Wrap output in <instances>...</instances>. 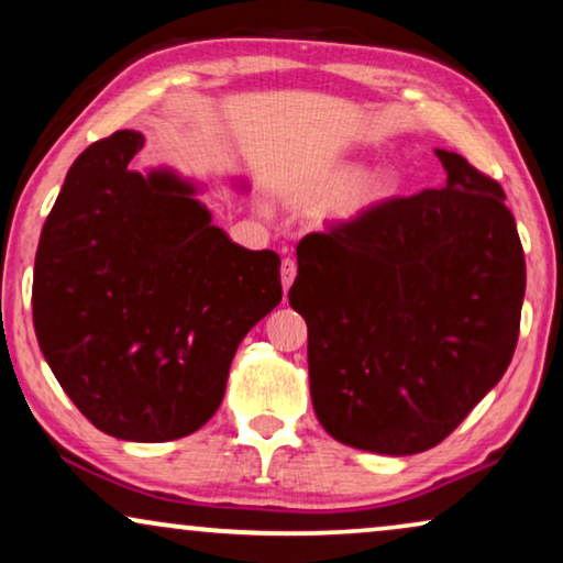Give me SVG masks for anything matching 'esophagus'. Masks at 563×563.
Segmentation results:
<instances>
[{
    "label": "esophagus",
    "mask_w": 563,
    "mask_h": 563,
    "mask_svg": "<svg viewBox=\"0 0 563 563\" xmlns=\"http://www.w3.org/2000/svg\"><path fill=\"white\" fill-rule=\"evenodd\" d=\"M295 276H297V264L291 258H284L282 261V287H284V291H289L291 282H295Z\"/></svg>",
    "instance_id": "1"
}]
</instances>
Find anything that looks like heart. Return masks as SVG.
Instances as JSON below:
<instances>
[{"mask_svg": "<svg viewBox=\"0 0 563 563\" xmlns=\"http://www.w3.org/2000/svg\"><path fill=\"white\" fill-rule=\"evenodd\" d=\"M402 195V179L395 168L379 166L364 172L358 164H335L291 187V205L318 210L328 205L333 225L351 228L366 222Z\"/></svg>", "mask_w": 563, "mask_h": 563, "instance_id": "heart-1", "label": "heart"}]
</instances>
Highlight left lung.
Returning a JSON list of instances; mask_svg holds the SVG:
<instances>
[{"label":"left lung","instance_id":"8db88e82","mask_svg":"<svg viewBox=\"0 0 563 563\" xmlns=\"http://www.w3.org/2000/svg\"><path fill=\"white\" fill-rule=\"evenodd\" d=\"M435 156L443 189L302 238L289 289L320 426L387 456L453 433L518 345L526 256L505 191L459 153Z\"/></svg>","mask_w":563,"mask_h":563}]
</instances>
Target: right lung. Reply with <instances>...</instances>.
<instances>
[{
	"mask_svg": "<svg viewBox=\"0 0 563 563\" xmlns=\"http://www.w3.org/2000/svg\"><path fill=\"white\" fill-rule=\"evenodd\" d=\"M143 143L118 130L68 168L37 243L33 322L91 426L164 443L218 412L238 345L282 302V261L212 225L205 184L135 172Z\"/></svg>",
	"mask_w": 563,
	"mask_h": 563,
	"instance_id": "right-lung-1",
	"label": "right lung"
}]
</instances>
